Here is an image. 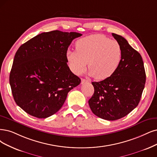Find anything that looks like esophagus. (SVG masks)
<instances>
[{"instance_id":"obj_1","label":"esophagus","mask_w":157,"mask_h":157,"mask_svg":"<svg viewBox=\"0 0 157 157\" xmlns=\"http://www.w3.org/2000/svg\"><path fill=\"white\" fill-rule=\"evenodd\" d=\"M89 81L86 80V79H82V82H81V83L82 84H83V83H88Z\"/></svg>"}]
</instances>
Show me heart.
<instances>
[{"instance_id":"obj_1","label":"heart","mask_w":157,"mask_h":157,"mask_svg":"<svg viewBox=\"0 0 157 157\" xmlns=\"http://www.w3.org/2000/svg\"><path fill=\"white\" fill-rule=\"evenodd\" d=\"M122 57V48L118 41L99 34L78 40L75 50L67 53L69 67L75 74H82L89 61V74L98 80L109 78L117 72Z\"/></svg>"}]
</instances>
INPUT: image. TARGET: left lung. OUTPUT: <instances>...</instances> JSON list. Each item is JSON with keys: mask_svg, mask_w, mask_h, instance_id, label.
I'll list each match as a JSON object with an SVG mask.
<instances>
[{"mask_svg": "<svg viewBox=\"0 0 157 157\" xmlns=\"http://www.w3.org/2000/svg\"><path fill=\"white\" fill-rule=\"evenodd\" d=\"M112 35L122 48V61L111 77L92 82L94 92L89 100L92 113L110 121L125 117L137 107L146 79L141 55L124 37L116 33Z\"/></svg>", "mask_w": 157, "mask_h": 157, "instance_id": "left-lung-1", "label": "left lung"}]
</instances>
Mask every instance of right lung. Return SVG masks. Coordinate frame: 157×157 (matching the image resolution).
<instances>
[{
    "label": "right lung",
    "instance_id": "add662e5",
    "mask_svg": "<svg viewBox=\"0 0 157 157\" xmlns=\"http://www.w3.org/2000/svg\"><path fill=\"white\" fill-rule=\"evenodd\" d=\"M82 34L54 30L40 33L22 44L14 57L10 84L17 105L34 117L56 113L68 92L81 83L67 65V52Z\"/></svg>",
    "mask_w": 157,
    "mask_h": 157
}]
</instances>
